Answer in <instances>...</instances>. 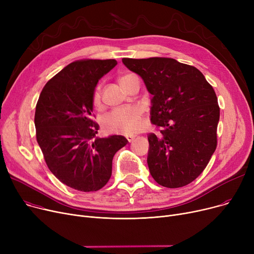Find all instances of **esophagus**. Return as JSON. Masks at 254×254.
<instances>
[{
    "label": "esophagus",
    "instance_id": "esophagus-1",
    "mask_svg": "<svg viewBox=\"0 0 254 254\" xmlns=\"http://www.w3.org/2000/svg\"><path fill=\"white\" fill-rule=\"evenodd\" d=\"M127 141L130 143V142L134 141V139H135V136H127Z\"/></svg>",
    "mask_w": 254,
    "mask_h": 254
}]
</instances>
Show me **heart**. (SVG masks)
<instances>
[{"label": "heart", "mask_w": 254, "mask_h": 254, "mask_svg": "<svg viewBox=\"0 0 254 254\" xmlns=\"http://www.w3.org/2000/svg\"><path fill=\"white\" fill-rule=\"evenodd\" d=\"M132 75H125L119 78V83L125 87L127 79ZM92 104L95 107L101 105V86H98L93 92ZM143 127L142 111L138 107H125L111 111L103 119V127L106 131L112 134L134 135Z\"/></svg>", "instance_id": "obj_1"}]
</instances>
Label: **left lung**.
I'll return each instance as SVG.
<instances>
[{
    "label": "left lung",
    "instance_id": "8db88e82",
    "mask_svg": "<svg viewBox=\"0 0 254 254\" xmlns=\"http://www.w3.org/2000/svg\"><path fill=\"white\" fill-rule=\"evenodd\" d=\"M152 95L147 164L153 179L169 189L182 188L204 171L217 146L219 106L201 71L169 58L123 59Z\"/></svg>",
    "mask_w": 254,
    "mask_h": 254
}]
</instances>
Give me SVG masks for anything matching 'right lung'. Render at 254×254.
Listing matches in <instances>:
<instances>
[{
	"label": "right lung",
	"mask_w": 254,
	"mask_h": 254,
	"mask_svg": "<svg viewBox=\"0 0 254 254\" xmlns=\"http://www.w3.org/2000/svg\"><path fill=\"white\" fill-rule=\"evenodd\" d=\"M115 60L76 61L52 77L36 106L37 142L47 167L61 182L80 191H97L109 181L114 154L127 144L124 136L98 138L92 96Z\"/></svg>",
	"instance_id": "1"
}]
</instances>
